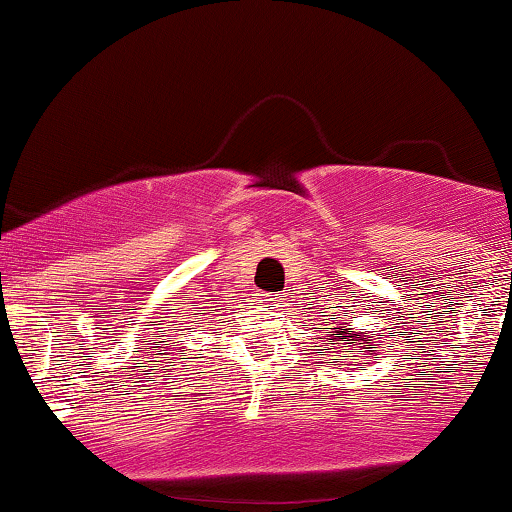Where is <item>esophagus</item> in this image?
<instances>
[{
    "label": "esophagus",
    "mask_w": 512,
    "mask_h": 512,
    "mask_svg": "<svg viewBox=\"0 0 512 512\" xmlns=\"http://www.w3.org/2000/svg\"><path fill=\"white\" fill-rule=\"evenodd\" d=\"M261 304L270 306V309H278V306H280V297H278V294L266 292V294H261Z\"/></svg>",
    "instance_id": "esophagus-1"
}]
</instances>
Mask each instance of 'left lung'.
Returning a JSON list of instances; mask_svg holds the SVG:
<instances>
[{
  "label": "left lung",
  "mask_w": 512,
  "mask_h": 512,
  "mask_svg": "<svg viewBox=\"0 0 512 512\" xmlns=\"http://www.w3.org/2000/svg\"><path fill=\"white\" fill-rule=\"evenodd\" d=\"M326 338H328V345H345V347L357 345L364 354H376V347L369 342L371 340L369 330H366V333H354L352 328L338 326V328H330V335H326Z\"/></svg>",
  "instance_id": "left-lung-1"
}]
</instances>
